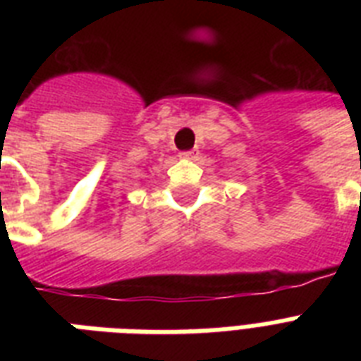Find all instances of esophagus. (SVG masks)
Masks as SVG:
<instances>
[{
  "instance_id": "34e87169",
  "label": "esophagus",
  "mask_w": 361,
  "mask_h": 361,
  "mask_svg": "<svg viewBox=\"0 0 361 361\" xmlns=\"http://www.w3.org/2000/svg\"><path fill=\"white\" fill-rule=\"evenodd\" d=\"M195 157H197V149H187V152L180 153V159H185V161H191Z\"/></svg>"
}]
</instances>
